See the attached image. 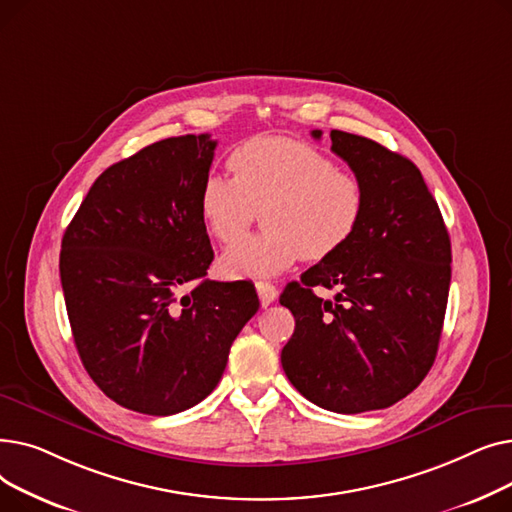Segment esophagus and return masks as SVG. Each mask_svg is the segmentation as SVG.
I'll list each match as a JSON object with an SVG mask.
<instances>
[{"mask_svg":"<svg viewBox=\"0 0 512 512\" xmlns=\"http://www.w3.org/2000/svg\"><path fill=\"white\" fill-rule=\"evenodd\" d=\"M255 288H257V294H259L261 307H270L278 299V288L270 282H257Z\"/></svg>","mask_w":512,"mask_h":512,"instance_id":"34e87169","label":"esophagus"}]
</instances>
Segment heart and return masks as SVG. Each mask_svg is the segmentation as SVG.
<instances>
[{
  "mask_svg": "<svg viewBox=\"0 0 512 512\" xmlns=\"http://www.w3.org/2000/svg\"><path fill=\"white\" fill-rule=\"evenodd\" d=\"M234 176L209 174L199 193L207 232L230 245L264 209L266 232L228 247L226 278H272L301 257L319 261L351 240L365 215L363 182L307 143L259 137L230 155Z\"/></svg>",
  "mask_w": 512,
  "mask_h": 512,
  "instance_id": "obj_1",
  "label": "heart"
}]
</instances>
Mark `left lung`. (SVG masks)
I'll use <instances>...</instances> for the list:
<instances>
[{"label": "left lung", "instance_id": "left-lung-1", "mask_svg": "<svg viewBox=\"0 0 512 512\" xmlns=\"http://www.w3.org/2000/svg\"><path fill=\"white\" fill-rule=\"evenodd\" d=\"M311 134L321 139V130ZM330 139L363 182L367 207L357 234L280 294L297 321L282 367L313 405L355 415L394 405L432 369L452 253L440 207L411 159L351 132L332 130ZM315 285L339 294L326 302Z\"/></svg>", "mask_w": 512, "mask_h": 512}]
</instances>
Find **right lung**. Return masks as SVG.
<instances>
[{
	"mask_svg": "<svg viewBox=\"0 0 512 512\" xmlns=\"http://www.w3.org/2000/svg\"><path fill=\"white\" fill-rule=\"evenodd\" d=\"M209 134L157 141L107 168L62 238L60 278L80 361L120 407L166 417L218 386L253 284L205 280L213 261L199 193ZM184 283L194 290L177 299Z\"/></svg>",
	"mask_w": 512,
	"mask_h": 512,
	"instance_id": "obj_1",
	"label": "right lung"
}]
</instances>
